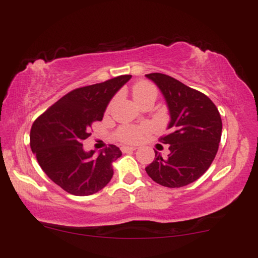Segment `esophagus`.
Masks as SVG:
<instances>
[{"label":"esophagus","instance_id":"34e87169","mask_svg":"<svg viewBox=\"0 0 258 258\" xmlns=\"http://www.w3.org/2000/svg\"><path fill=\"white\" fill-rule=\"evenodd\" d=\"M136 149H137L136 147H129V146L122 147V151H123V153H128V151H133V150H136Z\"/></svg>","mask_w":258,"mask_h":258}]
</instances>
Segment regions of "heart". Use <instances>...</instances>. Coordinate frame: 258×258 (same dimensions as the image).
<instances>
[{
    "instance_id": "obj_1",
    "label": "heart",
    "mask_w": 258,
    "mask_h": 258,
    "mask_svg": "<svg viewBox=\"0 0 258 258\" xmlns=\"http://www.w3.org/2000/svg\"><path fill=\"white\" fill-rule=\"evenodd\" d=\"M157 89L153 84L149 82H139L134 86L133 89V96L135 98V101L139 103L144 98L147 97H155L156 98ZM149 125H142V126H132V125H125L122 126L118 130L117 136L118 139L126 143H136L139 142L142 137V134L149 130Z\"/></svg>"
}]
</instances>
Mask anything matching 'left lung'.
<instances>
[{
  "label": "left lung",
  "mask_w": 258,
  "mask_h": 258,
  "mask_svg": "<svg viewBox=\"0 0 258 258\" xmlns=\"http://www.w3.org/2000/svg\"><path fill=\"white\" fill-rule=\"evenodd\" d=\"M156 84L167 103L169 134L161 142L169 154L155 158L146 168L158 184L181 188L199 179L213 163L222 135V119L216 105L206 95L160 73L146 75Z\"/></svg>",
  "instance_id": "8db88e82"
}]
</instances>
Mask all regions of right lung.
I'll return each instance as SVG.
<instances>
[{
    "instance_id": "1",
    "label": "right lung",
    "mask_w": 258,
    "mask_h": 258,
    "mask_svg": "<svg viewBox=\"0 0 258 258\" xmlns=\"http://www.w3.org/2000/svg\"><path fill=\"white\" fill-rule=\"evenodd\" d=\"M130 79L122 75L70 91L34 122L31 151L42 170L67 192L93 195L110 182L111 164L122 151L110 144L95 156V150L86 151L82 142L91 135V123L102 121L109 102Z\"/></svg>"
}]
</instances>
